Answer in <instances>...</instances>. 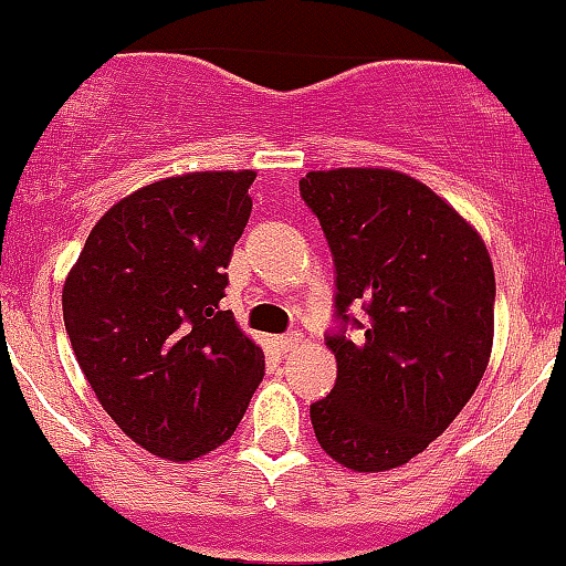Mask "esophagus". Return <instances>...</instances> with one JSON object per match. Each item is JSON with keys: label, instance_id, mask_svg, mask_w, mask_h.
Here are the masks:
<instances>
[{"label": "esophagus", "instance_id": "34e87169", "mask_svg": "<svg viewBox=\"0 0 566 566\" xmlns=\"http://www.w3.org/2000/svg\"><path fill=\"white\" fill-rule=\"evenodd\" d=\"M302 344H305V338H302V333H289V335H281V338H277V346H281L283 352L300 349Z\"/></svg>", "mask_w": 566, "mask_h": 566}]
</instances>
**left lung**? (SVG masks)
Segmentation results:
<instances>
[{
	"label": "left lung",
	"mask_w": 566,
	"mask_h": 566,
	"mask_svg": "<svg viewBox=\"0 0 566 566\" xmlns=\"http://www.w3.org/2000/svg\"><path fill=\"white\" fill-rule=\"evenodd\" d=\"M302 200L335 261V307L366 302L355 340L327 338L338 363L311 405L324 454L355 473L401 468L449 429L486 371L495 272L479 231L438 192L388 167L311 170Z\"/></svg>",
	"instance_id": "left-lung-1"
}]
</instances>
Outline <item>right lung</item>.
<instances>
[{"mask_svg": "<svg viewBox=\"0 0 566 566\" xmlns=\"http://www.w3.org/2000/svg\"><path fill=\"white\" fill-rule=\"evenodd\" d=\"M253 181L255 170H203L134 189L65 277V329L95 399L161 460L226 443L264 379V349L220 311Z\"/></svg>", "mask_w": 566, "mask_h": 566, "instance_id": "obj_1", "label": "right lung"}]
</instances>
